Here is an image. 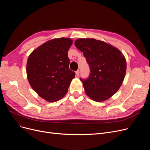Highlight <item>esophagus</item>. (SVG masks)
Listing matches in <instances>:
<instances>
[{
    "instance_id": "34e87169",
    "label": "esophagus",
    "mask_w": 150,
    "mask_h": 150,
    "mask_svg": "<svg viewBox=\"0 0 150 150\" xmlns=\"http://www.w3.org/2000/svg\"><path fill=\"white\" fill-rule=\"evenodd\" d=\"M75 74H76V76H78V75H79V74H80V70H76V72H75Z\"/></svg>"
}]
</instances>
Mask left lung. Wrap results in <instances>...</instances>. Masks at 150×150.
I'll return each instance as SVG.
<instances>
[{"label":"left lung","mask_w":150,"mask_h":150,"mask_svg":"<svg viewBox=\"0 0 150 150\" xmlns=\"http://www.w3.org/2000/svg\"><path fill=\"white\" fill-rule=\"evenodd\" d=\"M83 52L90 68L89 76L83 79L87 96L96 101H103L119 90L124 80L127 62L115 47L95 39H78L75 42Z\"/></svg>","instance_id":"1"}]
</instances>
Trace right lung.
Masks as SVG:
<instances>
[{
  "instance_id": "right-lung-1",
  "label": "right lung",
  "mask_w": 150,
  "mask_h": 150,
  "mask_svg": "<svg viewBox=\"0 0 150 150\" xmlns=\"http://www.w3.org/2000/svg\"><path fill=\"white\" fill-rule=\"evenodd\" d=\"M69 38L47 41L30 54L27 64L28 82L45 100L54 102L67 92L75 73L70 70L68 50L72 44Z\"/></svg>"
}]
</instances>
